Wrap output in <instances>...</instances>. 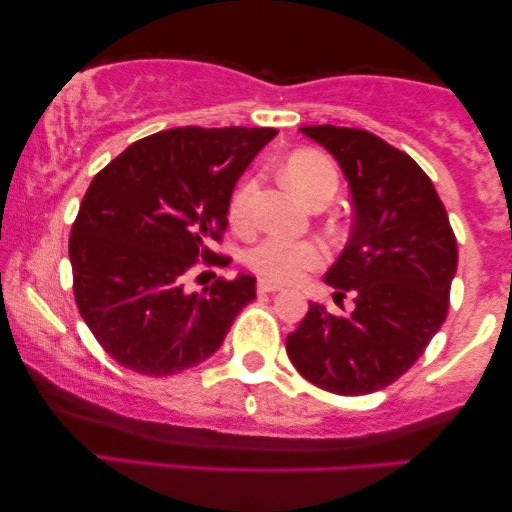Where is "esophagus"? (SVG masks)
Instances as JSON below:
<instances>
[{
    "mask_svg": "<svg viewBox=\"0 0 512 512\" xmlns=\"http://www.w3.org/2000/svg\"><path fill=\"white\" fill-rule=\"evenodd\" d=\"M256 291L258 293H275V291H282V284L270 282V279H261V282L256 284Z\"/></svg>",
    "mask_w": 512,
    "mask_h": 512,
    "instance_id": "34e87169",
    "label": "esophagus"
}]
</instances>
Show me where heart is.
<instances>
[{
    "instance_id": "b5f03b06",
    "label": "heart",
    "mask_w": 512,
    "mask_h": 512,
    "mask_svg": "<svg viewBox=\"0 0 512 512\" xmlns=\"http://www.w3.org/2000/svg\"><path fill=\"white\" fill-rule=\"evenodd\" d=\"M282 174L286 184L307 202L326 193L333 195L338 188V170H335L333 160L312 149L293 151L284 160ZM256 191L258 179L244 177L230 195L228 221L237 233H249L254 228ZM326 256V247L317 240L270 235L249 251V265L256 275L270 279V282H298L307 272L321 268L326 263Z\"/></svg>"
}]
</instances>
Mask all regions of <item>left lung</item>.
<instances>
[{"mask_svg": "<svg viewBox=\"0 0 512 512\" xmlns=\"http://www.w3.org/2000/svg\"><path fill=\"white\" fill-rule=\"evenodd\" d=\"M338 160L352 188L354 228L326 272L335 303H310L286 354L300 375L340 396L373 394L396 382L429 347L450 307L457 237L426 172L373 132L335 125L300 128Z\"/></svg>", "mask_w": 512, "mask_h": 512, "instance_id": "1", "label": "left lung"}]
</instances>
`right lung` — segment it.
<instances>
[{
  "instance_id": "right-lung-1",
  "label": "right lung",
  "mask_w": 512,
  "mask_h": 512,
  "mask_svg": "<svg viewBox=\"0 0 512 512\" xmlns=\"http://www.w3.org/2000/svg\"><path fill=\"white\" fill-rule=\"evenodd\" d=\"M275 135L237 125L163 130L130 144L90 181L69 235L74 300L123 368L163 377L198 366L256 298L249 275H214L202 293L186 282L195 270L230 263L212 244L226 233L237 179Z\"/></svg>"
}]
</instances>
